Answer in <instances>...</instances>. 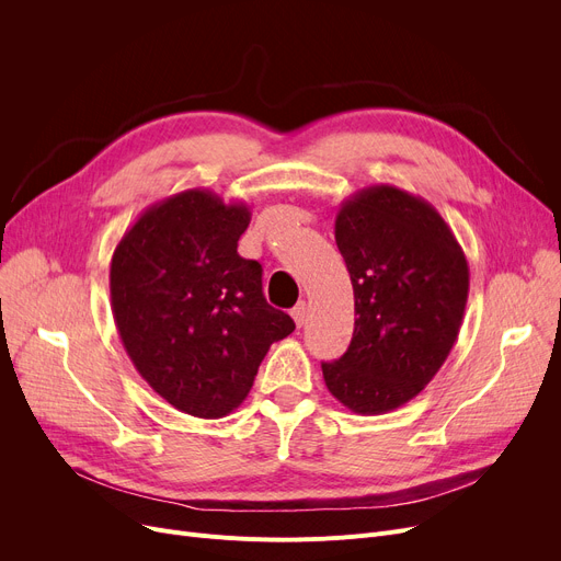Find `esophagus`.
I'll return each instance as SVG.
<instances>
[{"label": "esophagus", "instance_id": "obj_1", "mask_svg": "<svg viewBox=\"0 0 561 561\" xmlns=\"http://www.w3.org/2000/svg\"><path fill=\"white\" fill-rule=\"evenodd\" d=\"M290 316H293V320H296V325L302 328L307 322V302H298L296 307L290 309Z\"/></svg>", "mask_w": 561, "mask_h": 561}]
</instances>
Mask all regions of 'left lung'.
Segmentation results:
<instances>
[{
    "label": "left lung",
    "instance_id": "1",
    "mask_svg": "<svg viewBox=\"0 0 561 561\" xmlns=\"http://www.w3.org/2000/svg\"><path fill=\"white\" fill-rule=\"evenodd\" d=\"M334 236L357 318L345 355L322 364V377L355 414H387L448 359L468 300V261L430 202L389 184L345 199Z\"/></svg>",
    "mask_w": 561,
    "mask_h": 561
}]
</instances>
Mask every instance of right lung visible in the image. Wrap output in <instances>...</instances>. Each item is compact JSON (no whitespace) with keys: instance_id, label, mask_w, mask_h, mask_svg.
Listing matches in <instances>:
<instances>
[{"instance_id":"right-lung-1","label":"right lung","mask_w":561,"mask_h":561,"mask_svg":"<svg viewBox=\"0 0 561 561\" xmlns=\"http://www.w3.org/2000/svg\"><path fill=\"white\" fill-rule=\"evenodd\" d=\"M243 202L206 188L170 195L125 231L111 259V311L140 377L174 409L222 419L296 322L261 290V263L236 252Z\"/></svg>"}]
</instances>
